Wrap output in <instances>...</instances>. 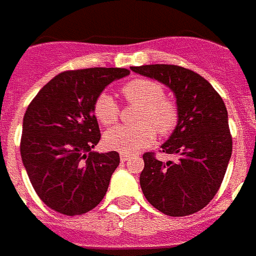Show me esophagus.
<instances>
[{"instance_id": "34e87169", "label": "esophagus", "mask_w": 256, "mask_h": 256, "mask_svg": "<svg viewBox=\"0 0 256 256\" xmlns=\"http://www.w3.org/2000/svg\"><path fill=\"white\" fill-rule=\"evenodd\" d=\"M128 158H130V156H128V154H125V153H121V154H120V160L122 161V162H124V161L128 160Z\"/></svg>"}]
</instances>
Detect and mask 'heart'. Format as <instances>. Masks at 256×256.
<instances>
[{"instance_id":"1","label":"heart","mask_w":256,"mask_h":256,"mask_svg":"<svg viewBox=\"0 0 256 256\" xmlns=\"http://www.w3.org/2000/svg\"><path fill=\"white\" fill-rule=\"evenodd\" d=\"M121 92L126 102L139 106L135 117L139 124L108 130L103 136V143L108 148L125 154L136 153L156 140L157 132L166 136L176 128V104L162 98L164 88L161 84L153 80L135 78L125 82ZM94 114L100 124L108 126L118 120L120 108L113 96L102 92L95 99Z\"/></svg>"}]
</instances>
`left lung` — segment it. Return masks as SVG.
Here are the masks:
<instances>
[{
  "label": "left lung",
  "mask_w": 256,
  "mask_h": 256,
  "mask_svg": "<svg viewBox=\"0 0 256 256\" xmlns=\"http://www.w3.org/2000/svg\"><path fill=\"white\" fill-rule=\"evenodd\" d=\"M132 72L166 85L176 98L178 124L162 153L178 160L143 154L140 188L148 201L166 215L186 216L214 198L232 156L228 110L222 98L200 74L175 64H146Z\"/></svg>",
  "instance_id": "8db88e82"
}]
</instances>
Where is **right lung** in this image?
Listing matches in <instances>:
<instances>
[{
  "label": "right lung",
  "mask_w": 256,
  "mask_h": 256,
  "mask_svg": "<svg viewBox=\"0 0 256 256\" xmlns=\"http://www.w3.org/2000/svg\"><path fill=\"white\" fill-rule=\"evenodd\" d=\"M130 70L94 67L58 74L42 86L23 117L20 154L38 197L63 215H82L106 194L120 164L117 152L98 153L94 103Z\"/></svg>",
  "instance_id": "add662e5"
}]
</instances>
